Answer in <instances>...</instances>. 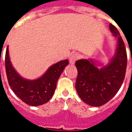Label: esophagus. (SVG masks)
Returning a JSON list of instances; mask_svg holds the SVG:
<instances>
[{
	"label": "esophagus",
	"mask_w": 132,
	"mask_h": 132,
	"mask_svg": "<svg viewBox=\"0 0 132 132\" xmlns=\"http://www.w3.org/2000/svg\"><path fill=\"white\" fill-rule=\"evenodd\" d=\"M79 58H80V55L76 53V54H72L71 56H70L69 61H70V63L73 64V63H74Z\"/></svg>",
	"instance_id": "obj_1"
}]
</instances>
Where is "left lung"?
Segmentation results:
<instances>
[{
  "mask_svg": "<svg viewBox=\"0 0 132 132\" xmlns=\"http://www.w3.org/2000/svg\"><path fill=\"white\" fill-rule=\"evenodd\" d=\"M110 29L117 37V46L115 56L108 66L97 69L93 61L87 59L75 63L78 70L76 91L83 102L94 107L105 105L116 95L126 73L127 55L125 43L113 24H110Z\"/></svg>",
  "mask_w": 132,
  "mask_h": 132,
  "instance_id": "left-lung-1",
  "label": "left lung"
}]
</instances>
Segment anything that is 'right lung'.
<instances>
[{"instance_id": "1", "label": "right lung", "mask_w": 132, "mask_h": 132, "mask_svg": "<svg viewBox=\"0 0 132 132\" xmlns=\"http://www.w3.org/2000/svg\"><path fill=\"white\" fill-rule=\"evenodd\" d=\"M68 64V60L61 61L52 65L39 78L26 80L20 76L11 65L8 47L5 52V65L9 86L22 101L31 106L43 105L52 98L58 79Z\"/></svg>"}]
</instances>
